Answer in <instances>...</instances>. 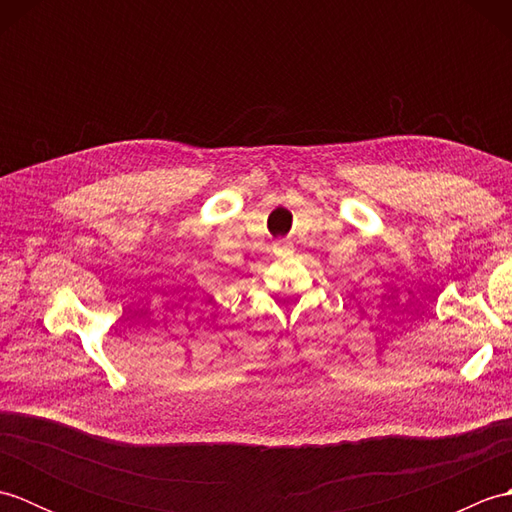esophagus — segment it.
I'll use <instances>...</instances> for the list:
<instances>
[{
  "mask_svg": "<svg viewBox=\"0 0 512 512\" xmlns=\"http://www.w3.org/2000/svg\"><path fill=\"white\" fill-rule=\"evenodd\" d=\"M292 253V246H290V242H288V239H281V242H279V246H277V255H290Z\"/></svg>",
  "mask_w": 512,
  "mask_h": 512,
  "instance_id": "obj_1",
  "label": "esophagus"
}]
</instances>
